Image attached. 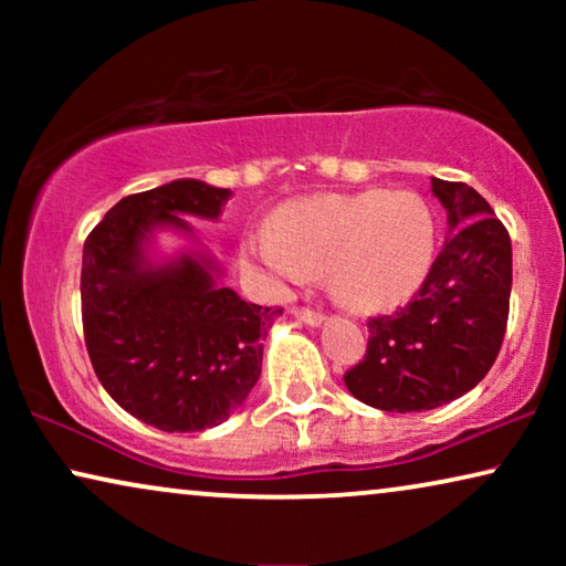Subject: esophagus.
<instances>
[{
  "label": "esophagus",
  "mask_w": 566,
  "mask_h": 566,
  "mask_svg": "<svg viewBox=\"0 0 566 566\" xmlns=\"http://www.w3.org/2000/svg\"><path fill=\"white\" fill-rule=\"evenodd\" d=\"M293 316H296L298 322L308 324V327H322V324H324V314L312 312V308H296V312H293Z\"/></svg>",
  "instance_id": "obj_1"
}]
</instances>
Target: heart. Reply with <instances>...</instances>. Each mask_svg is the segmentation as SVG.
Segmentation results:
<instances>
[{
  "mask_svg": "<svg viewBox=\"0 0 566 566\" xmlns=\"http://www.w3.org/2000/svg\"><path fill=\"white\" fill-rule=\"evenodd\" d=\"M432 252L436 223L420 196L366 190L285 206L273 227L244 239L242 265L273 285L327 270L337 301L376 314L415 296L430 273Z\"/></svg>",
  "mask_w": 566,
  "mask_h": 566,
  "instance_id": "1",
  "label": "heart"
}]
</instances>
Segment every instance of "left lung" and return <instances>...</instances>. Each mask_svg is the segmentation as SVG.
Here are the masks:
<instances>
[{
  "label": "left lung",
  "mask_w": 566,
  "mask_h": 566,
  "mask_svg": "<svg viewBox=\"0 0 566 566\" xmlns=\"http://www.w3.org/2000/svg\"><path fill=\"white\" fill-rule=\"evenodd\" d=\"M448 234L405 308L368 322V350L345 374L363 405L422 412L463 397L486 376L507 327L513 247L492 206L467 182L430 177Z\"/></svg>",
  "instance_id": "1"
}]
</instances>
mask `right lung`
Segmentation results:
<instances>
[{"mask_svg":"<svg viewBox=\"0 0 566 566\" xmlns=\"http://www.w3.org/2000/svg\"><path fill=\"white\" fill-rule=\"evenodd\" d=\"M231 190L172 180L115 203L82 254V322L105 391L165 432L227 422L260 378L262 343L283 308L247 304L188 219L219 221ZM184 244L158 252V237Z\"/></svg>","mask_w":566,"mask_h":566,"instance_id":"1","label":"right lung"}]
</instances>
